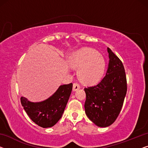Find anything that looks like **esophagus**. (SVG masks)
Segmentation results:
<instances>
[{
	"mask_svg": "<svg viewBox=\"0 0 148 148\" xmlns=\"http://www.w3.org/2000/svg\"><path fill=\"white\" fill-rule=\"evenodd\" d=\"M80 86L79 85L78 83L75 82L73 84V91H76V90L80 89Z\"/></svg>",
	"mask_w": 148,
	"mask_h": 148,
	"instance_id": "34e87169",
	"label": "esophagus"
}]
</instances>
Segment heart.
Masks as SVG:
<instances>
[{
  "mask_svg": "<svg viewBox=\"0 0 148 148\" xmlns=\"http://www.w3.org/2000/svg\"><path fill=\"white\" fill-rule=\"evenodd\" d=\"M68 63L70 67L79 68V78L86 83H94L100 80L106 65L104 59L101 55L88 48L74 53L69 58Z\"/></svg>",
  "mask_w": 148,
  "mask_h": 148,
  "instance_id": "obj_1",
  "label": "heart"
}]
</instances>
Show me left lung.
<instances>
[{
	"instance_id": "1",
	"label": "left lung",
	"mask_w": 148,
	"mask_h": 148,
	"mask_svg": "<svg viewBox=\"0 0 148 148\" xmlns=\"http://www.w3.org/2000/svg\"><path fill=\"white\" fill-rule=\"evenodd\" d=\"M109 64L105 76L98 84L84 88L86 114L99 127H108L118 118L127 92L122 62L108 48Z\"/></svg>"
}]
</instances>
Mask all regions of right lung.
<instances>
[{
    "mask_svg": "<svg viewBox=\"0 0 148 148\" xmlns=\"http://www.w3.org/2000/svg\"><path fill=\"white\" fill-rule=\"evenodd\" d=\"M72 90V83L61 85L47 100L31 102L21 97V104L29 118L42 127H52L62 116Z\"/></svg>",
    "mask_w": 148,
    "mask_h": 148,
    "instance_id": "add662e5",
    "label": "right lung"
}]
</instances>
